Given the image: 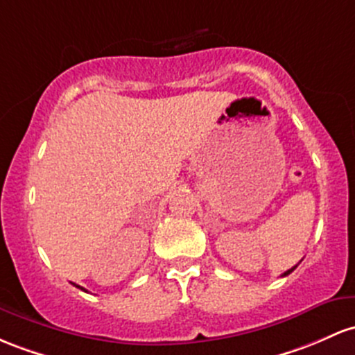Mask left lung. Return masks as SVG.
<instances>
[{
  "label": "left lung",
  "instance_id": "obj_1",
  "mask_svg": "<svg viewBox=\"0 0 355 355\" xmlns=\"http://www.w3.org/2000/svg\"><path fill=\"white\" fill-rule=\"evenodd\" d=\"M295 268H297V266H293V268H291V270H288V271H285V272H283V275H282V276H288V275H290V272H291V271H293V270H295Z\"/></svg>",
  "mask_w": 355,
  "mask_h": 355
}]
</instances>
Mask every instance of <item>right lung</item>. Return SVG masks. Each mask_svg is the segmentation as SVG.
<instances>
[{"label": "right lung", "mask_w": 355, "mask_h": 355, "mask_svg": "<svg viewBox=\"0 0 355 355\" xmlns=\"http://www.w3.org/2000/svg\"><path fill=\"white\" fill-rule=\"evenodd\" d=\"M76 286H77V288H80V290H84V288H83V286H79V285H76ZM84 291H87V290H84Z\"/></svg>", "instance_id": "1"}]
</instances>
